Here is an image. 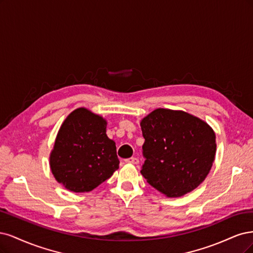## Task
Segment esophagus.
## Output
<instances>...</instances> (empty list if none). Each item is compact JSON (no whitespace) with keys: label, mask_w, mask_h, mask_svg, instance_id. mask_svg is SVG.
I'll return each instance as SVG.
<instances>
[{"label":"esophagus","mask_w":253,"mask_h":253,"mask_svg":"<svg viewBox=\"0 0 253 253\" xmlns=\"http://www.w3.org/2000/svg\"><path fill=\"white\" fill-rule=\"evenodd\" d=\"M125 162L126 163H131V164L136 165V164H138V159H136V158H130V159L125 160Z\"/></svg>","instance_id":"1"}]
</instances>
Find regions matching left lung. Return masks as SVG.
<instances>
[{"instance_id": "8db88e82", "label": "left lung", "mask_w": 253, "mask_h": 253, "mask_svg": "<svg viewBox=\"0 0 253 253\" xmlns=\"http://www.w3.org/2000/svg\"><path fill=\"white\" fill-rule=\"evenodd\" d=\"M141 128V173L153 188L177 198L205 180L216 150L215 134L207 123L184 111L159 108L142 120Z\"/></svg>"}]
</instances>
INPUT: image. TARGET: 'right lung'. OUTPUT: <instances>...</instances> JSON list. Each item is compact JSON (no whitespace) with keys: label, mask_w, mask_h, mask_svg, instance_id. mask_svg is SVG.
Returning <instances> with one entry per match:
<instances>
[{"label":"right lung","mask_w":253,"mask_h":253,"mask_svg":"<svg viewBox=\"0 0 253 253\" xmlns=\"http://www.w3.org/2000/svg\"><path fill=\"white\" fill-rule=\"evenodd\" d=\"M106 121L85 108L64 121L50 154L55 180L73 192H88L119 168L116 143L106 134Z\"/></svg>","instance_id":"right-lung-1"}]
</instances>
